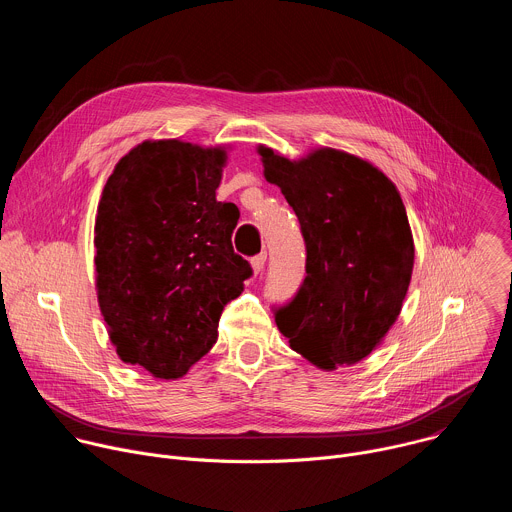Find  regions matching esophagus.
Here are the masks:
<instances>
[{"label":"esophagus","instance_id":"34e87169","mask_svg":"<svg viewBox=\"0 0 512 512\" xmlns=\"http://www.w3.org/2000/svg\"><path fill=\"white\" fill-rule=\"evenodd\" d=\"M265 261H267V253H259L251 259V265H253V271L255 273H261L263 267H265Z\"/></svg>","mask_w":512,"mask_h":512}]
</instances>
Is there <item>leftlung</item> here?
<instances>
[{"label": "left lung", "mask_w": 512, "mask_h": 512, "mask_svg": "<svg viewBox=\"0 0 512 512\" xmlns=\"http://www.w3.org/2000/svg\"><path fill=\"white\" fill-rule=\"evenodd\" d=\"M259 154L306 243V277L275 324L316 367L354 364L381 344L407 294L415 249L405 204L356 156L322 148L291 162L263 145Z\"/></svg>", "instance_id": "1"}]
</instances>
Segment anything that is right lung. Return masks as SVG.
I'll list each match as a JSON object with an SVG mask.
<instances>
[{
	"label": "right lung",
	"instance_id": "obj_1",
	"mask_svg": "<svg viewBox=\"0 0 512 512\" xmlns=\"http://www.w3.org/2000/svg\"><path fill=\"white\" fill-rule=\"evenodd\" d=\"M227 154L143 141L119 160L97 208V296L123 362L158 379L188 373L253 275L235 253L233 202H218Z\"/></svg>",
	"mask_w": 512,
	"mask_h": 512
}]
</instances>
